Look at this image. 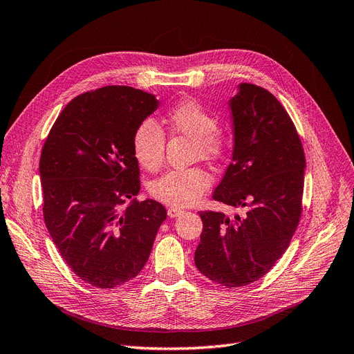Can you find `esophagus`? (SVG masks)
Here are the masks:
<instances>
[{
  "label": "esophagus",
  "instance_id": "obj_1",
  "mask_svg": "<svg viewBox=\"0 0 354 354\" xmlns=\"http://www.w3.org/2000/svg\"><path fill=\"white\" fill-rule=\"evenodd\" d=\"M182 213H184V210H180V208H178V207H169L167 208V216L170 218H175V217L180 216Z\"/></svg>",
  "mask_w": 354,
  "mask_h": 354
}]
</instances>
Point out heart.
<instances>
[{
    "mask_svg": "<svg viewBox=\"0 0 354 354\" xmlns=\"http://www.w3.org/2000/svg\"><path fill=\"white\" fill-rule=\"evenodd\" d=\"M166 131L172 136L191 138V159L217 163L227 149L225 134L217 128V118L195 99H182L163 118ZM166 138L162 129L146 120L137 125L133 134V150L137 162L147 170H157L165 160ZM212 178L204 169L169 170L153 180L150 192L156 200L174 207H187L198 201L210 188Z\"/></svg>",
    "mask_w": 354,
    "mask_h": 354,
    "instance_id": "heart-1",
    "label": "heart"
}]
</instances>
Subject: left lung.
<instances>
[{
  "instance_id": "left-lung-1",
  "label": "left lung",
  "mask_w": 354,
  "mask_h": 354,
  "mask_svg": "<svg viewBox=\"0 0 354 354\" xmlns=\"http://www.w3.org/2000/svg\"><path fill=\"white\" fill-rule=\"evenodd\" d=\"M229 108L232 163L213 198L242 214L200 212L195 266L232 289L266 276L286 252L302 214L306 162L289 113L268 90L241 83Z\"/></svg>"
}]
</instances>
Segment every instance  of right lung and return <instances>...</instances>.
Segmentation results:
<instances>
[{"label": "right lung", "instance_id": "right-lung-1", "mask_svg": "<svg viewBox=\"0 0 354 354\" xmlns=\"http://www.w3.org/2000/svg\"><path fill=\"white\" fill-rule=\"evenodd\" d=\"M159 100L128 86L74 97L44 144L39 174L46 229L77 277L99 289L133 280L146 266L166 208L137 201L133 134Z\"/></svg>", "mask_w": 354, "mask_h": 354}]
</instances>
